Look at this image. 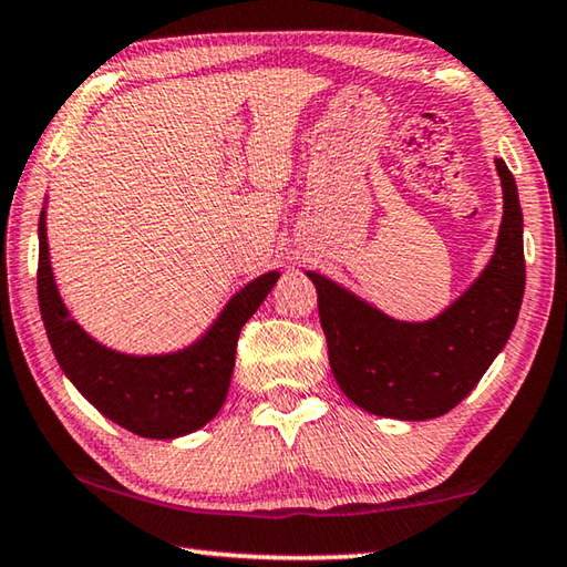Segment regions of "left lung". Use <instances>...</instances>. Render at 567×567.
<instances>
[{
	"label": "left lung",
	"mask_w": 567,
	"mask_h": 567,
	"mask_svg": "<svg viewBox=\"0 0 567 567\" xmlns=\"http://www.w3.org/2000/svg\"><path fill=\"white\" fill-rule=\"evenodd\" d=\"M503 221L481 276L431 321H399L331 278L306 271L319 291L329 363L341 391L373 415L429 421L455 409L483 379L518 321L525 291L518 186L495 158Z\"/></svg>",
	"instance_id": "8db88e82"
}]
</instances>
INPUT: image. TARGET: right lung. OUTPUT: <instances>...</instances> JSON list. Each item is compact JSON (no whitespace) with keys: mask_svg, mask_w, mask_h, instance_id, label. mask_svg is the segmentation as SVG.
Here are the masks:
<instances>
[{"mask_svg":"<svg viewBox=\"0 0 567 567\" xmlns=\"http://www.w3.org/2000/svg\"><path fill=\"white\" fill-rule=\"evenodd\" d=\"M278 271L248 281L208 326L204 336L174 353L134 355L92 339L59 296L47 244V208L39 214V311L59 365L94 409L142 439L172 441L194 433L221 411L231 383L236 341Z\"/></svg>","mask_w":567,"mask_h":567,"instance_id":"1","label":"right lung"}]
</instances>
